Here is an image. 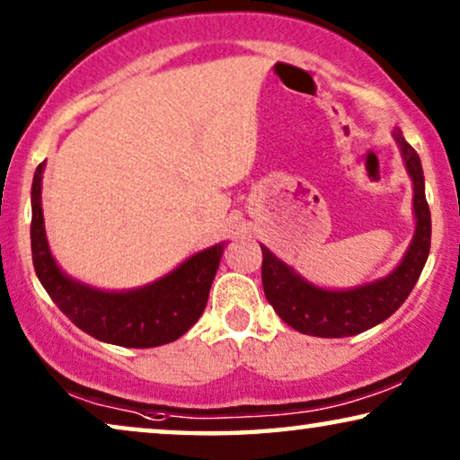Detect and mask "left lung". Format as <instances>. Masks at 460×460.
<instances>
[{
  "mask_svg": "<svg viewBox=\"0 0 460 460\" xmlns=\"http://www.w3.org/2000/svg\"><path fill=\"white\" fill-rule=\"evenodd\" d=\"M402 159L413 180V208L417 217L415 237L396 269L376 283L361 285L349 291H326L314 287L280 262L274 253L262 248V285L269 304L279 318L291 328L322 339L353 337L367 328L380 324L405 304L409 293L426 266L431 243V215L423 188V169L420 155L402 138L401 129H394Z\"/></svg>",
  "mask_w": 460,
  "mask_h": 460,
  "instance_id": "obj_1",
  "label": "left lung"
}]
</instances>
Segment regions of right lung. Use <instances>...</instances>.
Instances as JSON below:
<instances>
[{"instance_id": "1", "label": "right lung", "mask_w": 460, "mask_h": 460, "mask_svg": "<svg viewBox=\"0 0 460 460\" xmlns=\"http://www.w3.org/2000/svg\"><path fill=\"white\" fill-rule=\"evenodd\" d=\"M45 163L34 171L31 248L34 272L53 304L91 337L129 349L167 345L186 334L207 307L223 243L198 252L180 269L142 289L111 293L76 283L55 264L45 237L40 181Z\"/></svg>"}]
</instances>
